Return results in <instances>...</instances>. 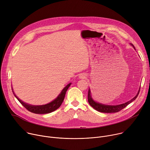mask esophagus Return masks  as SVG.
<instances>
[{
  "label": "esophagus",
  "mask_w": 150,
  "mask_h": 150,
  "mask_svg": "<svg viewBox=\"0 0 150 150\" xmlns=\"http://www.w3.org/2000/svg\"><path fill=\"white\" fill-rule=\"evenodd\" d=\"M81 78H84L86 76H85V75H83V74H81L79 76Z\"/></svg>",
  "instance_id": "34e87169"
}]
</instances>
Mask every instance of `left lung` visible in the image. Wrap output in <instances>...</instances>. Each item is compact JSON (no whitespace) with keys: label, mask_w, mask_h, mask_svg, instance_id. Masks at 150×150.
Listing matches in <instances>:
<instances>
[{"label":"left lung","mask_w":150,"mask_h":150,"mask_svg":"<svg viewBox=\"0 0 150 150\" xmlns=\"http://www.w3.org/2000/svg\"><path fill=\"white\" fill-rule=\"evenodd\" d=\"M133 47L134 48V46H133ZM139 91H140V90H139L138 94L136 95V96L134 98H133L132 100H130V101H129L126 103L118 105H103V104L99 103L94 102L91 97L90 90H89L88 93V103L90 105V106H91L94 109V110H97L98 111H99L101 112H105V113L117 112H119L121 110H122V109H124L125 107H126L129 103H130L132 102H133V100H134L136 99H137V98L138 97V94L139 93Z\"/></svg>","instance_id":"8db88e82"}]
</instances>
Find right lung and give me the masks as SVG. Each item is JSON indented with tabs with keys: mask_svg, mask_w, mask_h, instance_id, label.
I'll list each match as a JSON object with an SVG mask.
<instances>
[{
	"mask_svg": "<svg viewBox=\"0 0 150 150\" xmlns=\"http://www.w3.org/2000/svg\"><path fill=\"white\" fill-rule=\"evenodd\" d=\"M71 83L67 84L62 90V91L60 93V94L59 95L58 97L51 102L44 105H41V106H33L30 105L29 104H27L23 101H21L20 99H19L14 94V96L16 97V98L18 99V100L21 103V104L27 110H28L29 111L35 113V114H48L50 113L52 111H54L56 110L57 109H58L60 105H62L64 96H65V94L66 91L67 90L68 88L69 87L71 86Z\"/></svg>",
	"mask_w": 150,
	"mask_h": 150,
	"instance_id": "right-lung-1",
	"label": "right lung"
}]
</instances>
